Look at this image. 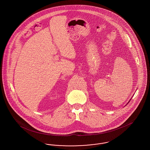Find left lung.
I'll use <instances>...</instances> for the list:
<instances>
[{
  "label": "left lung",
  "instance_id": "1",
  "mask_svg": "<svg viewBox=\"0 0 150 150\" xmlns=\"http://www.w3.org/2000/svg\"><path fill=\"white\" fill-rule=\"evenodd\" d=\"M130 100H131V99H130V100H129V101L128 103H129V102H130Z\"/></svg>",
  "mask_w": 150,
  "mask_h": 150
}]
</instances>
